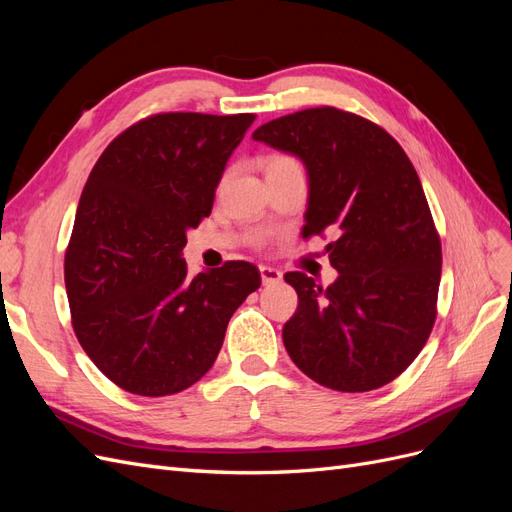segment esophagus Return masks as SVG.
I'll return each mask as SVG.
<instances>
[{
  "label": "esophagus",
  "mask_w": 512,
  "mask_h": 512,
  "mask_svg": "<svg viewBox=\"0 0 512 512\" xmlns=\"http://www.w3.org/2000/svg\"><path fill=\"white\" fill-rule=\"evenodd\" d=\"M260 277H262V284L273 286L282 282V271H277L273 267H260Z\"/></svg>",
  "instance_id": "esophagus-1"
}]
</instances>
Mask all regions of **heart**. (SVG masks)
<instances>
[{"instance_id":"obj_1","label":"heart","mask_w":512,"mask_h":512,"mask_svg":"<svg viewBox=\"0 0 512 512\" xmlns=\"http://www.w3.org/2000/svg\"><path fill=\"white\" fill-rule=\"evenodd\" d=\"M294 160L290 156H282V153H277V156H269L265 160V173L271 168H277V166H284V164H292Z\"/></svg>"}]
</instances>
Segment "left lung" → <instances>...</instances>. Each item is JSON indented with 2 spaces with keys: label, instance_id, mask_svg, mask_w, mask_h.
<instances>
[{
  "label": "left lung",
  "instance_id": "obj_1",
  "mask_svg": "<svg viewBox=\"0 0 512 512\" xmlns=\"http://www.w3.org/2000/svg\"><path fill=\"white\" fill-rule=\"evenodd\" d=\"M252 136L305 164L301 237H335L331 286L284 275L299 294L282 331L290 359L327 389H380L423 350L438 314L442 245L421 179L389 132L333 106L273 119Z\"/></svg>",
  "mask_w": 512,
  "mask_h": 512
}]
</instances>
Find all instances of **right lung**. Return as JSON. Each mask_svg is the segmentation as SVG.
Masks as SVG:
<instances>
[{"label":"right lung","mask_w":512,"mask_h":512,"mask_svg":"<svg viewBox=\"0 0 512 512\" xmlns=\"http://www.w3.org/2000/svg\"><path fill=\"white\" fill-rule=\"evenodd\" d=\"M256 115L160 113L104 149L76 209L64 275L79 344L123 391L164 397L213 367L230 316L260 288L245 260L188 275L185 232L213 207Z\"/></svg>","instance_id":"1"}]
</instances>
